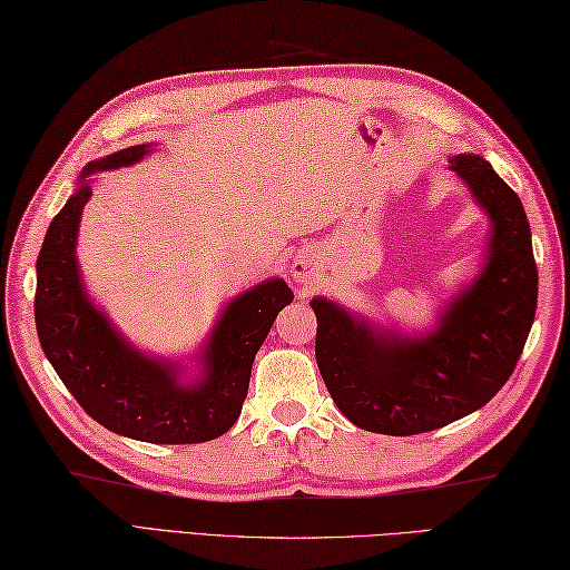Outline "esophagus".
I'll return each instance as SVG.
<instances>
[{"instance_id":"esophagus-1","label":"esophagus","mask_w":570,"mask_h":570,"mask_svg":"<svg viewBox=\"0 0 570 570\" xmlns=\"http://www.w3.org/2000/svg\"><path fill=\"white\" fill-rule=\"evenodd\" d=\"M293 273H295V277H305V271H302L299 265H297V268H293Z\"/></svg>"}]
</instances>
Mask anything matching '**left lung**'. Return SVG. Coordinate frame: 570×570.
Masks as SVG:
<instances>
[{"label":"left lung","mask_w":570,"mask_h":570,"mask_svg":"<svg viewBox=\"0 0 570 570\" xmlns=\"http://www.w3.org/2000/svg\"><path fill=\"white\" fill-rule=\"evenodd\" d=\"M450 169L490 216L492 236L478 281L448 302L435 330L396 334L327 297L309 302L324 386L371 433L417 435L482 409L512 376L537 315L539 273L519 196L478 155L450 157Z\"/></svg>","instance_id":"1"}]
</instances>
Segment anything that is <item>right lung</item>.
<instances>
[{
    "mask_svg": "<svg viewBox=\"0 0 570 570\" xmlns=\"http://www.w3.org/2000/svg\"><path fill=\"white\" fill-rule=\"evenodd\" d=\"M153 145H135L80 171L78 189L46 230L37 261L33 315L41 350L58 379L108 431L159 445L206 443L230 431L248 396L250 366L273 322L293 302L281 277L234 297L202 354V379L184 383L179 364L145 356L92 305L76 261L78 224L90 199L88 177L130 167Z\"/></svg>",
    "mask_w": 570,
    "mask_h": 570,
    "instance_id": "obj_1",
    "label": "right lung"
}]
</instances>
